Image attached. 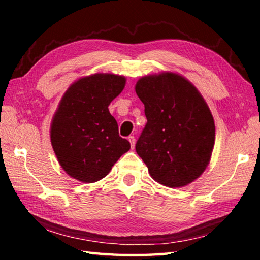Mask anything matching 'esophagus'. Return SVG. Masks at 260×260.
Listing matches in <instances>:
<instances>
[{
  "label": "esophagus",
  "instance_id": "1",
  "mask_svg": "<svg viewBox=\"0 0 260 260\" xmlns=\"http://www.w3.org/2000/svg\"><path fill=\"white\" fill-rule=\"evenodd\" d=\"M128 141L131 142V147L134 148V144H135V138L133 135H129L128 136Z\"/></svg>",
  "mask_w": 260,
  "mask_h": 260
}]
</instances>
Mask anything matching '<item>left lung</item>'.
I'll return each instance as SVG.
<instances>
[{
    "label": "left lung",
    "instance_id": "left-lung-1",
    "mask_svg": "<svg viewBox=\"0 0 260 260\" xmlns=\"http://www.w3.org/2000/svg\"><path fill=\"white\" fill-rule=\"evenodd\" d=\"M147 124L135 150L153 180L183 187L204 172L214 146L215 128L199 90L175 73L141 78L135 86Z\"/></svg>",
    "mask_w": 260,
    "mask_h": 260
}]
</instances>
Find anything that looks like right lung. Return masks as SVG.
I'll return each mask as SVG.
<instances>
[{"mask_svg": "<svg viewBox=\"0 0 260 260\" xmlns=\"http://www.w3.org/2000/svg\"><path fill=\"white\" fill-rule=\"evenodd\" d=\"M121 76L98 73L70 86L51 124L50 139L70 177L91 183L103 179L131 144L118 133L109 104L125 87Z\"/></svg>", "mask_w": 260, "mask_h": 260, "instance_id": "1", "label": "right lung"}]
</instances>
